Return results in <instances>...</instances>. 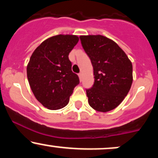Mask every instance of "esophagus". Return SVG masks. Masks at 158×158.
Wrapping results in <instances>:
<instances>
[{
  "instance_id": "obj_1",
  "label": "esophagus",
  "mask_w": 158,
  "mask_h": 158,
  "mask_svg": "<svg viewBox=\"0 0 158 158\" xmlns=\"http://www.w3.org/2000/svg\"><path fill=\"white\" fill-rule=\"evenodd\" d=\"M79 79H80V81H81V79H82V73H79Z\"/></svg>"
}]
</instances>
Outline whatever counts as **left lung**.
Listing matches in <instances>:
<instances>
[{
    "label": "left lung",
    "mask_w": 158,
    "mask_h": 158,
    "mask_svg": "<svg viewBox=\"0 0 158 158\" xmlns=\"http://www.w3.org/2000/svg\"><path fill=\"white\" fill-rule=\"evenodd\" d=\"M79 38L94 68V84L86 90L88 103L97 111H110L123 102L131 88V61L117 43L106 36Z\"/></svg>",
    "instance_id": "obj_1"
}]
</instances>
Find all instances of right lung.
Returning <instances> with one entry per match:
<instances>
[{
    "instance_id": "add662e5",
    "label": "right lung",
    "mask_w": 158,
    "mask_h": 158,
    "mask_svg": "<svg viewBox=\"0 0 158 158\" xmlns=\"http://www.w3.org/2000/svg\"><path fill=\"white\" fill-rule=\"evenodd\" d=\"M78 41L77 35H54L43 41L30 57L27 67L29 84L36 99L48 109L66 106L79 85L68 58Z\"/></svg>"
}]
</instances>
